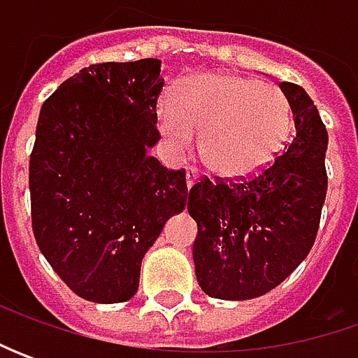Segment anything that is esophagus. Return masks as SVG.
<instances>
[{
	"label": "esophagus",
	"mask_w": 358,
	"mask_h": 358,
	"mask_svg": "<svg viewBox=\"0 0 358 358\" xmlns=\"http://www.w3.org/2000/svg\"><path fill=\"white\" fill-rule=\"evenodd\" d=\"M187 187H193V183L197 181V177H199V171L195 169V167H189L187 169Z\"/></svg>",
	"instance_id": "34e87169"
}]
</instances>
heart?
Here are the masks:
<instances>
[{
	"label": "heart",
	"instance_id": "obj_1",
	"mask_svg": "<svg viewBox=\"0 0 358 358\" xmlns=\"http://www.w3.org/2000/svg\"><path fill=\"white\" fill-rule=\"evenodd\" d=\"M159 129L179 151L199 135V157L229 181L249 179L279 157L293 131L287 93L251 77L199 73L181 79L159 109Z\"/></svg>",
	"mask_w": 358,
	"mask_h": 358
}]
</instances>
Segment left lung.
I'll return each instance as SVG.
<instances>
[{
    "mask_svg": "<svg viewBox=\"0 0 358 358\" xmlns=\"http://www.w3.org/2000/svg\"><path fill=\"white\" fill-rule=\"evenodd\" d=\"M296 133L267 169L229 181L203 175L189 191L193 261L213 299L245 301L281 285L309 255L327 195V127L301 85L281 81Z\"/></svg>",
    "mask_w": 358,
    "mask_h": 358,
    "instance_id": "8db88e82",
    "label": "left lung"
}]
</instances>
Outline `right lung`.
Returning a JSON list of instances; mask_svg holds the SVG:
<instances>
[{"mask_svg": "<svg viewBox=\"0 0 358 358\" xmlns=\"http://www.w3.org/2000/svg\"><path fill=\"white\" fill-rule=\"evenodd\" d=\"M159 59L95 63L41 107L29 159L31 227L62 281L91 303L139 289L145 253L187 203L185 169H167L157 143Z\"/></svg>", "mask_w": 358, "mask_h": 358, "instance_id": "add662e5", "label": "right lung"}]
</instances>
